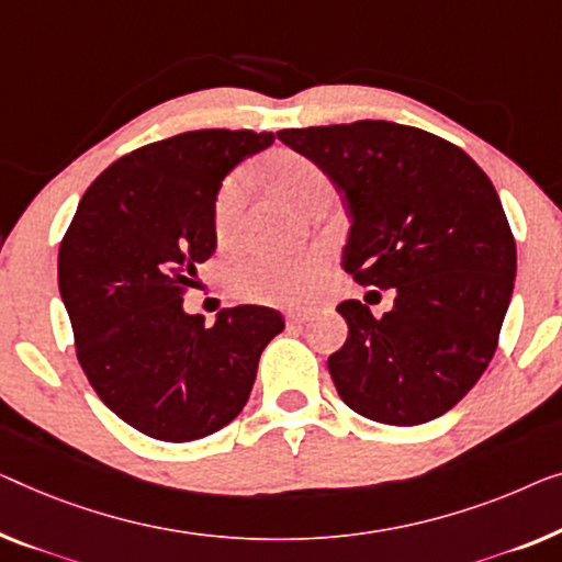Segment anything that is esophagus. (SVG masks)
<instances>
[{
	"mask_svg": "<svg viewBox=\"0 0 562 562\" xmlns=\"http://www.w3.org/2000/svg\"><path fill=\"white\" fill-rule=\"evenodd\" d=\"M312 319V314L308 312H289L286 314V324L289 327H299V324H304V322H308Z\"/></svg>",
	"mask_w": 562,
	"mask_h": 562,
	"instance_id": "34e87169",
	"label": "esophagus"
}]
</instances>
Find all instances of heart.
<instances>
[{
    "label": "heart",
    "instance_id": "obj_1",
    "mask_svg": "<svg viewBox=\"0 0 562 562\" xmlns=\"http://www.w3.org/2000/svg\"><path fill=\"white\" fill-rule=\"evenodd\" d=\"M263 180L276 194L304 210L308 202L329 194V177L324 169L299 151H273L263 161ZM243 205V177L231 175L215 198L217 235H227ZM324 256L308 250L299 256H243L227 268V286L233 294L248 301H263L276 306H299L312 299L316 283L324 276Z\"/></svg>",
    "mask_w": 562,
    "mask_h": 562
}]
</instances>
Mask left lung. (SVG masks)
Instances as JSON below:
<instances>
[{
	"instance_id": "1",
	"label": "left lung",
	"mask_w": 562,
	"mask_h": 562,
	"mask_svg": "<svg viewBox=\"0 0 562 562\" xmlns=\"http://www.w3.org/2000/svg\"><path fill=\"white\" fill-rule=\"evenodd\" d=\"M276 136L345 198L341 268L397 294L380 319L362 301L337 306L349 327L329 357L339 397L390 426L443 416L492 362L515 289V235L492 180L457 144L393 121Z\"/></svg>"
}]
</instances>
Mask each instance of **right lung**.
<instances>
[{"label": "right lung", "instance_id": "obj_1", "mask_svg": "<svg viewBox=\"0 0 562 562\" xmlns=\"http://www.w3.org/2000/svg\"><path fill=\"white\" fill-rule=\"evenodd\" d=\"M273 144L250 128H200L139 146L88 187L63 235L58 286L76 355L121 420L184 443L227 426L283 316L233 306L205 327L184 314L194 266L215 254V198L231 169Z\"/></svg>", "mask_w": 562, "mask_h": 562}]
</instances>
